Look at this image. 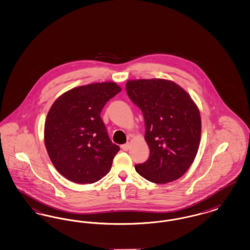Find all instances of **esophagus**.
<instances>
[{"instance_id":"1","label":"esophagus","mask_w":250,"mask_h":250,"mask_svg":"<svg viewBox=\"0 0 250 250\" xmlns=\"http://www.w3.org/2000/svg\"><path fill=\"white\" fill-rule=\"evenodd\" d=\"M130 144L129 143H126V144H124V145H122L121 146V148L123 149V150H125V151H126V150H128L129 149Z\"/></svg>"}]
</instances>
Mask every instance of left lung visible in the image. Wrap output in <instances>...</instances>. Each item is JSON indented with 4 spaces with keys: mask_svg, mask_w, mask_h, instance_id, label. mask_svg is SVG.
<instances>
[{
    "mask_svg": "<svg viewBox=\"0 0 250 250\" xmlns=\"http://www.w3.org/2000/svg\"><path fill=\"white\" fill-rule=\"evenodd\" d=\"M126 93L145 122L150 156L135 166L141 177L154 183L180 179L190 168L199 148L201 117L189 94L164 79L128 81Z\"/></svg>",
    "mask_w": 250,
    "mask_h": 250,
    "instance_id": "1",
    "label": "left lung"
}]
</instances>
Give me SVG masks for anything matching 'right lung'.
I'll return each instance as SVG.
<instances>
[{
	"label": "right lung",
	"instance_id": "right-lung-1",
	"mask_svg": "<svg viewBox=\"0 0 250 250\" xmlns=\"http://www.w3.org/2000/svg\"><path fill=\"white\" fill-rule=\"evenodd\" d=\"M121 90L112 82L91 83L70 89L53 103L44 124V144L66 179L94 183L110 172L120 148L110 140L100 112Z\"/></svg>",
	"mask_w": 250,
	"mask_h": 250
}]
</instances>
